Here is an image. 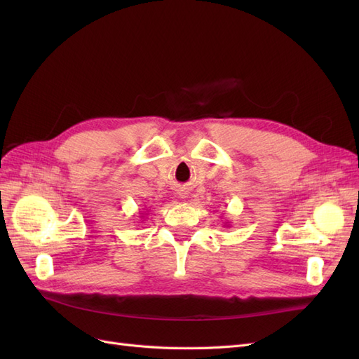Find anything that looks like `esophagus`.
<instances>
[{"label": "esophagus", "instance_id": "esophagus-1", "mask_svg": "<svg viewBox=\"0 0 359 359\" xmlns=\"http://www.w3.org/2000/svg\"><path fill=\"white\" fill-rule=\"evenodd\" d=\"M181 196H182V199H184V198H186V196H184V194H181Z\"/></svg>", "mask_w": 359, "mask_h": 359}]
</instances>
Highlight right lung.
Instances as JSON below:
<instances>
[{
	"label": "right lung",
	"mask_w": 359,
	"mask_h": 359,
	"mask_svg": "<svg viewBox=\"0 0 359 359\" xmlns=\"http://www.w3.org/2000/svg\"><path fill=\"white\" fill-rule=\"evenodd\" d=\"M140 217H144V215H140Z\"/></svg>",
	"instance_id": "add662e5"
}]
</instances>
